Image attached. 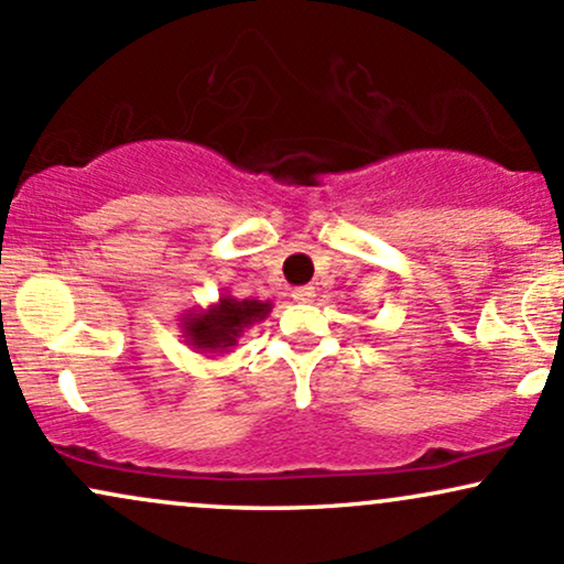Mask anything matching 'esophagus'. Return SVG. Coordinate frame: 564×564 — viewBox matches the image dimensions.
I'll return each mask as SVG.
<instances>
[{
  "instance_id": "1",
  "label": "esophagus",
  "mask_w": 564,
  "mask_h": 564,
  "mask_svg": "<svg viewBox=\"0 0 564 564\" xmlns=\"http://www.w3.org/2000/svg\"><path fill=\"white\" fill-rule=\"evenodd\" d=\"M291 296H294V302L310 304V302H315V289L313 286H300V289L291 291Z\"/></svg>"
}]
</instances>
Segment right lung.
I'll list each match as a JSON object with an SVG mask.
<instances>
[{
	"label": "right lung",
	"mask_w": 564,
	"mask_h": 564,
	"mask_svg": "<svg viewBox=\"0 0 564 564\" xmlns=\"http://www.w3.org/2000/svg\"><path fill=\"white\" fill-rule=\"evenodd\" d=\"M273 310L270 300H236L223 291V296L209 307L187 310L180 318V332L187 347L204 355H228L238 345L243 332L262 323Z\"/></svg>",
	"instance_id": "obj_1"
}]
</instances>
